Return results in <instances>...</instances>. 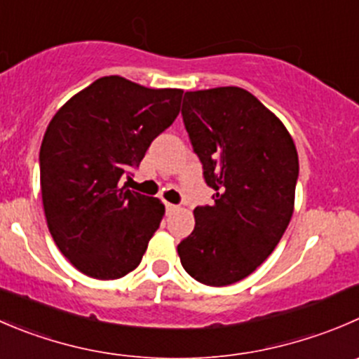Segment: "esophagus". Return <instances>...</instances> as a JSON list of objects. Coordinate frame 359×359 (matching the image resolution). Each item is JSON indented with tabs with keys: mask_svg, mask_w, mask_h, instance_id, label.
<instances>
[{
	"mask_svg": "<svg viewBox=\"0 0 359 359\" xmlns=\"http://www.w3.org/2000/svg\"><path fill=\"white\" fill-rule=\"evenodd\" d=\"M165 207H166V212H168V214H173V212H177L179 210V205H173V203H168V201H165Z\"/></svg>",
	"mask_w": 359,
	"mask_h": 359,
	"instance_id": "34e87169",
	"label": "esophagus"
}]
</instances>
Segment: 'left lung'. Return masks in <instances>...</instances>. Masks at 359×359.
<instances>
[{
  "instance_id": "obj_1",
  "label": "left lung",
  "mask_w": 359,
  "mask_h": 359,
  "mask_svg": "<svg viewBox=\"0 0 359 359\" xmlns=\"http://www.w3.org/2000/svg\"><path fill=\"white\" fill-rule=\"evenodd\" d=\"M182 117L214 205L194 208L177 245L205 286H229L256 270L283 238L294 210L298 152L283 121L242 87L184 95Z\"/></svg>"
}]
</instances>
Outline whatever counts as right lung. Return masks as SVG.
I'll list each match as a JSON object with an SVG mask.
<instances>
[{
  "label": "right lung",
  "mask_w": 359,
  "mask_h": 359,
  "mask_svg": "<svg viewBox=\"0 0 359 359\" xmlns=\"http://www.w3.org/2000/svg\"><path fill=\"white\" fill-rule=\"evenodd\" d=\"M182 93L102 76L48 123L40 147L41 203L55 245L79 272L114 280L140 264L165 205L119 179L175 121Z\"/></svg>",
  "instance_id": "right-lung-1"
}]
</instances>
